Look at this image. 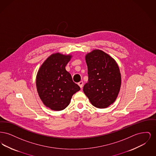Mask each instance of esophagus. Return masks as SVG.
Segmentation results:
<instances>
[{"label": "esophagus", "instance_id": "1", "mask_svg": "<svg viewBox=\"0 0 156 156\" xmlns=\"http://www.w3.org/2000/svg\"><path fill=\"white\" fill-rule=\"evenodd\" d=\"M83 85V81H80L79 83H78V85L80 86V87L81 88H82Z\"/></svg>", "mask_w": 156, "mask_h": 156}]
</instances>
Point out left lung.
<instances>
[{
	"instance_id": "obj_1",
	"label": "left lung",
	"mask_w": 156,
	"mask_h": 156,
	"mask_svg": "<svg viewBox=\"0 0 156 156\" xmlns=\"http://www.w3.org/2000/svg\"><path fill=\"white\" fill-rule=\"evenodd\" d=\"M88 81L83 90L93 106L106 108L113 104L119 94L121 75L116 61L100 50L85 56Z\"/></svg>"
}]
</instances>
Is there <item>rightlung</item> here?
<instances>
[{
	"mask_svg": "<svg viewBox=\"0 0 156 156\" xmlns=\"http://www.w3.org/2000/svg\"><path fill=\"white\" fill-rule=\"evenodd\" d=\"M71 55L52 54L41 66L36 76L38 95L45 106L59 111L66 108L80 87L73 81L66 66Z\"/></svg>",
	"mask_w": 156,
	"mask_h": 156,
	"instance_id": "add662e5",
	"label": "right lung"
}]
</instances>
